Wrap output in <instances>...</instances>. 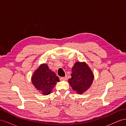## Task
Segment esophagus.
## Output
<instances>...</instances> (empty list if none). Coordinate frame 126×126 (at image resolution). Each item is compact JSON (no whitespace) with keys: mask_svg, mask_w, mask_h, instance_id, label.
Masks as SVG:
<instances>
[{"mask_svg":"<svg viewBox=\"0 0 126 126\" xmlns=\"http://www.w3.org/2000/svg\"><path fill=\"white\" fill-rule=\"evenodd\" d=\"M60 79L62 80H67V77L66 76H65V77H62L60 78Z\"/></svg>","mask_w":126,"mask_h":126,"instance_id":"1","label":"esophagus"}]
</instances>
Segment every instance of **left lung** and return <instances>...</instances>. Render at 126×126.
Masks as SVG:
<instances>
[{"instance_id":"1","label":"left lung","mask_w":126,"mask_h":126,"mask_svg":"<svg viewBox=\"0 0 126 126\" xmlns=\"http://www.w3.org/2000/svg\"><path fill=\"white\" fill-rule=\"evenodd\" d=\"M71 75L68 82L78 94L84 93L88 89L94 78L93 72L85 62H76L72 68Z\"/></svg>"}]
</instances>
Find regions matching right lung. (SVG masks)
<instances>
[{
  "instance_id": "obj_1",
  "label": "right lung",
  "mask_w": 126,
  "mask_h": 126,
  "mask_svg": "<svg viewBox=\"0 0 126 126\" xmlns=\"http://www.w3.org/2000/svg\"><path fill=\"white\" fill-rule=\"evenodd\" d=\"M32 81L41 94L48 95L50 94L57 82L59 81V79L54 71L49 69L47 64L43 63L33 72Z\"/></svg>"
}]
</instances>
